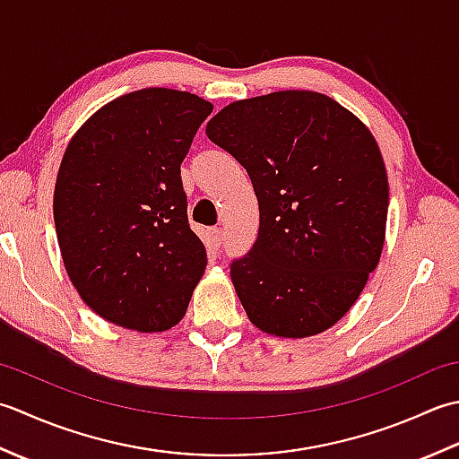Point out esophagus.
Masks as SVG:
<instances>
[{"label":"esophagus","instance_id":"1","mask_svg":"<svg viewBox=\"0 0 459 459\" xmlns=\"http://www.w3.org/2000/svg\"><path fill=\"white\" fill-rule=\"evenodd\" d=\"M208 238L213 249H220L221 243H223V230L221 228H210L208 231Z\"/></svg>","mask_w":459,"mask_h":459}]
</instances>
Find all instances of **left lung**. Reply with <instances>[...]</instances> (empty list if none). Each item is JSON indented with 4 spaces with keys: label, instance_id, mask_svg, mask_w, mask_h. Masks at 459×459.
Wrapping results in <instances>:
<instances>
[{
    "label": "left lung",
    "instance_id": "8db88e82",
    "mask_svg": "<svg viewBox=\"0 0 459 459\" xmlns=\"http://www.w3.org/2000/svg\"><path fill=\"white\" fill-rule=\"evenodd\" d=\"M205 134L246 168L259 233L231 281L259 331L305 339L339 323L377 269L388 176L368 126L315 91L230 102Z\"/></svg>",
    "mask_w": 459,
    "mask_h": 459
}]
</instances>
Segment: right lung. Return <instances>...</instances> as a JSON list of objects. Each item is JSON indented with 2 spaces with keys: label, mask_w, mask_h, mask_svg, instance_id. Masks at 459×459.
Listing matches in <instances>:
<instances>
[{
  "label": "right lung",
  "mask_w": 459,
  "mask_h": 459,
  "mask_svg": "<svg viewBox=\"0 0 459 459\" xmlns=\"http://www.w3.org/2000/svg\"><path fill=\"white\" fill-rule=\"evenodd\" d=\"M212 110L192 92L140 89L100 107L65 148L53 194L63 265L112 325L160 333L186 315L208 255L180 164Z\"/></svg>",
  "instance_id": "obj_1"
}]
</instances>
